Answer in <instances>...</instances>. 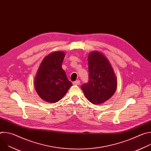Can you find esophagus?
<instances>
[{
    "mask_svg": "<svg viewBox=\"0 0 151 151\" xmlns=\"http://www.w3.org/2000/svg\"><path fill=\"white\" fill-rule=\"evenodd\" d=\"M79 83H80V81H79V80H77L76 81L73 82V85H79Z\"/></svg>",
    "mask_w": 151,
    "mask_h": 151,
    "instance_id": "obj_1",
    "label": "esophagus"
}]
</instances>
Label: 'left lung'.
<instances>
[{
	"label": "left lung",
	"instance_id": "obj_1",
	"mask_svg": "<svg viewBox=\"0 0 151 151\" xmlns=\"http://www.w3.org/2000/svg\"><path fill=\"white\" fill-rule=\"evenodd\" d=\"M89 80L81 85L85 97L93 104H100L115 93L117 81L109 61L102 54L94 51L88 56Z\"/></svg>",
	"mask_w": 151,
	"mask_h": 151
}]
</instances>
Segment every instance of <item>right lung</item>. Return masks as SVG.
Here are the masks:
<instances>
[{"instance_id":"obj_1","label":"right lung","mask_w":151,"mask_h":151,"mask_svg":"<svg viewBox=\"0 0 151 151\" xmlns=\"http://www.w3.org/2000/svg\"><path fill=\"white\" fill-rule=\"evenodd\" d=\"M65 54L57 51L48 55L41 63L35 79L36 91L44 100L55 103L66 94L72 83L61 65Z\"/></svg>"}]
</instances>
